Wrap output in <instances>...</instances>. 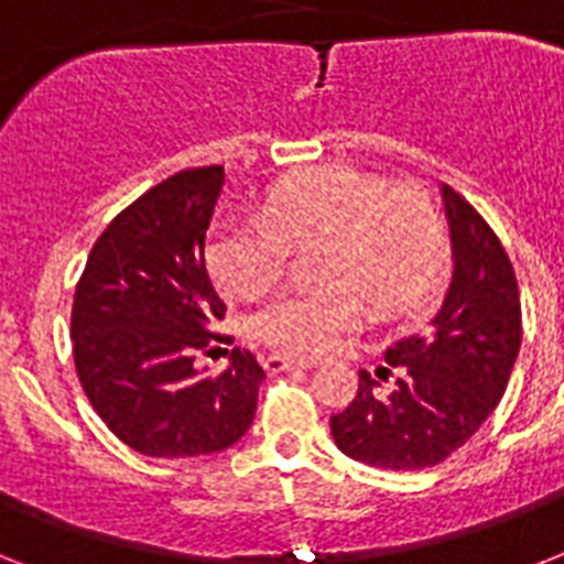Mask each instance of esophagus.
<instances>
[{"instance_id": "obj_1", "label": "esophagus", "mask_w": 564, "mask_h": 564, "mask_svg": "<svg viewBox=\"0 0 564 564\" xmlns=\"http://www.w3.org/2000/svg\"><path fill=\"white\" fill-rule=\"evenodd\" d=\"M265 371H272V375H278V371H290V369H313L316 362L313 360H295V357H281V354H269L265 357Z\"/></svg>"}]
</instances>
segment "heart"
Instances as JSON below:
<instances>
[{"label":"heart","instance_id":"b5f03b06","mask_svg":"<svg viewBox=\"0 0 564 564\" xmlns=\"http://www.w3.org/2000/svg\"><path fill=\"white\" fill-rule=\"evenodd\" d=\"M325 242L322 290L283 292L248 318L257 343L316 357L360 325L415 313L445 274V234L427 195L351 166L301 172L269 189L257 219H225L207 242L221 290L260 295L286 269L290 248Z\"/></svg>","mask_w":564,"mask_h":564}]
</instances>
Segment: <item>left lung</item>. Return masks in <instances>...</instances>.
I'll return each mask as SVG.
<instances>
[{
	"instance_id": "left-lung-1",
	"label": "left lung",
	"mask_w": 564,
	"mask_h": 564,
	"mask_svg": "<svg viewBox=\"0 0 564 564\" xmlns=\"http://www.w3.org/2000/svg\"><path fill=\"white\" fill-rule=\"evenodd\" d=\"M442 198L454 248L442 307L427 334L386 351L398 375L392 392L360 371L354 401L330 415L336 447L375 468L445 463L495 412L521 348V295L507 251L463 195L442 184Z\"/></svg>"
}]
</instances>
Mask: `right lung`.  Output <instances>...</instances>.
I'll list each match as a JSON object with an SVG mask.
<instances>
[{"instance_id":"obj_1","label":"right lung","mask_w":564,"mask_h":564,"mask_svg":"<svg viewBox=\"0 0 564 564\" xmlns=\"http://www.w3.org/2000/svg\"><path fill=\"white\" fill-rule=\"evenodd\" d=\"M221 184V166H202L140 195L101 230L75 286V371L93 410L137 454H216L254 421L265 377L254 354L234 348L219 377L193 366L225 316L204 265Z\"/></svg>"}]
</instances>
